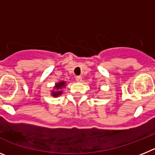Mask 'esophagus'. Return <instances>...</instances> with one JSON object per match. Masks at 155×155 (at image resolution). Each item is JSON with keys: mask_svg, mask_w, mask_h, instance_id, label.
<instances>
[{"mask_svg": "<svg viewBox=\"0 0 155 155\" xmlns=\"http://www.w3.org/2000/svg\"><path fill=\"white\" fill-rule=\"evenodd\" d=\"M76 80L78 81V82H81L82 81V78L81 76H77L76 77Z\"/></svg>", "mask_w": 155, "mask_h": 155, "instance_id": "obj_1", "label": "esophagus"}]
</instances>
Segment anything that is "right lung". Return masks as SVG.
Here are the masks:
<instances>
[{"mask_svg":"<svg viewBox=\"0 0 155 155\" xmlns=\"http://www.w3.org/2000/svg\"><path fill=\"white\" fill-rule=\"evenodd\" d=\"M65 85H66L65 81H60L58 82V83H57V84H55V86H54V89H55L56 91H53V92L51 93L52 96L53 97L60 96V95L63 93V91H61V89H62L63 87H65Z\"/></svg>","mask_w":155,"mask_h":155,"instance_id":"1","label":"right lung"}]
</instances>
